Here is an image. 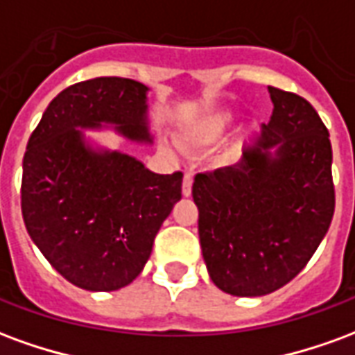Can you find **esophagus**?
<instances>
[{
    "label": "esophagus",
    "instance_id": "obj_1",
    "mask_svg": "<svg viewBox=\"0 0 355 355\" xmlns=\"http://www.w3.org/2000/svg\"><path fill=\"white\" fill-rule=\"evenodd\" d=\"M192 175H188L186 173L184 175V180H182V196H186V198H190L192 196Z\"/></svg>",
    "mask_w": 355,
    "mask_h": 355
}]
</instances>
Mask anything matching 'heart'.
Returning <instances> with one entry per match:
<instances>
[{"mask_svg":"<svg viewBox=\"0 0 355 355\" xmlns=\"http://www.w3.org/2000/svg\"><path fill=\"white\" fill-rule=\"evenodd\" d=\"M232 123H234V116L228 110L209 112L205 116L198 117V119H193L186 125L180 132V144L186 150H207V148L216 146L228 135ZM163 150L167 154H173L175 146L163 144Z\"/></svg>","mask_w":355,"mask_h":355,"instance_id":"heart-1","label":"heart"}]
</instances>
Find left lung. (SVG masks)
<instances>
[{
	"label": "left lung",
	"mask_w": 355,
	"mask_h": 355,
	"mask_svg": "<svg viewBox=\"0 0 355 355\" xmlns=\"http://www.w3.org/2000/svg\"><path fill=\"white\" fill-rule=\"evenodd\" d=\"M274 112L236 165L193 178L200 243L216 287L274 293L312 259L335 213L327 127L302 96L268 87Z\"/></svg>",
	"instance_id": "left-lung-1"
}]
</instances>
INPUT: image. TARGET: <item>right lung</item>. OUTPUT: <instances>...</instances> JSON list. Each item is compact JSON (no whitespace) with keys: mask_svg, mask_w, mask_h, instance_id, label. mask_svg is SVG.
<instances>
[{"mask_svg":"<svg viewBox=\"0 0 355 355\" xmlns=\"http://www.w3.org/2000/svg\"><path fill=\"white\" fill-rule=\"evenodd\" d=\"M101 129L152 144L146 85L94 78L58 93L28 140L20 205L30 238L58 274L81 289L117 291L150 259L182 198V173H152L83 135Z\"/></svg>","mask_w":355,"mask_h":355,"instance_id":"1","label":"right lung"}]
</instances>
